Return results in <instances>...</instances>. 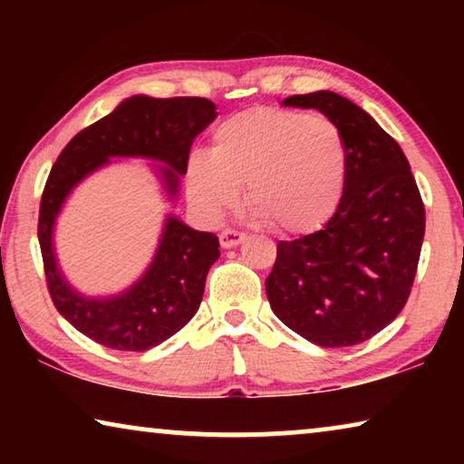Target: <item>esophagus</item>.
Here are the masks:
<instances>
[{"label": "esophagus", "instance_id": "34e87169", "mask_svg": "<svg viewBox=\"0 0 464 464\" xmlns=\"http://www.w3.org/2000/svg\"><path fill=\"white\" fill-rule=\"evenodd\" d=\"M243 239H246V235L239 233V231H231V229H225L221 235H218V241H221V246L225 249L237 247Z\"/></svg>", "mask_w": 464, "mask_h": 464}]
</instances>
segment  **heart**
Listing matches in <instances>:
<instances>
[{"label":"heart","mask_w":464,"mask_h":464,"mask_svg":"<svg viewBox=\"0 0 464 464\" xmlns=\"http://www.w3.org/2000/svg\"><path fill=\"white\" fill-rule=\"evenodd\" d=\"M348 157L335 124L321 114L251 108L213 130L210 151L188 160V196L202 217L237 204L243 184L254 213L280 233H309L335 213Z\"/></svg>","instance_id":"obj_1"}]
</instances>
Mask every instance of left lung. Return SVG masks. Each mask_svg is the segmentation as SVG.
Here are the masks:
<instances>
[{
  "label": "left lung",
  "mask_w": 464,
  "mask_h": 464,
  "mask_svg": "<svg viewBox=\"0 0 464 464\" xmlns=\"http://www.w3.org/2000/svg\"><path fill=\"white\" fill-rule=\"evenodd\" d=\"M315 108L345 145L348 174L334 217L319 231L278 241L266 278L282 324L324 348L371 340L410 298L426 231V210L403 149L371 114L340 93L290 96Z\"/></svg>",
  "instance_id": "obj_1"
}]
</instances>
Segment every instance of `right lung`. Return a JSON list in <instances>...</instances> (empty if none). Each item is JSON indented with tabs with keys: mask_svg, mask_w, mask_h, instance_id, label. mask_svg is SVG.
Wrapping results in <instances>:
<instances>
[{
	"mask_svg": "<svg viewBox=\"0 0 464 464\" xmlns=\"http://www.w3.org/2000/svg\"><path fill=\"white\" fill-rule=\"evenodd\" d=\"M215 119L217 106L207 98L132 96L77 132L54 161L38 215L46 286L61 315L90 340L127 352L166 342L198 311L207 274L221 251L215 233L196 231L169 215L153 262L135 285L114 296H83L63 276L54 257L53 231L63 202L85 176L110 163V157L161 161L157 174L174 200L192 140Z\"/></svg>",
	"mask_w": 464,
	"mask_h": 464,
	"instance_id": "right-lung-1",
	"label": "right lung"
}]
</instances>
